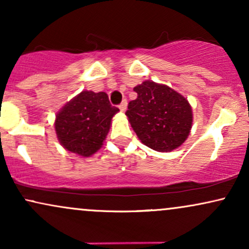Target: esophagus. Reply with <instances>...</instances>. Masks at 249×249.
I'll return each instance as SVG.
<instances>
[{
  "mask_svg": "<svg viewBox=\"0 0 249 249\" xmlns=\"http://www.w3.org/2000/svg\"><path fill=\"white\" fill-rule=\"evenodd\" d=\"M126 107H127V102H126V99H124V101H123L121 104H119V110L125 111V110H126Z\"/></svg>",
  "mask_w": 249,
  "mask_h": 249,
  "instance_id": "1",
  "label": "esophagus"
}]
</instances>
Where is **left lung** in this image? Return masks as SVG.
Returning <instances> with one entry per match:
<instances>
[{
    "instance_id": "8db88e82",
    "label": "left lung",
    "mask_w": 249,
    "mask_h": 249,
    "mask_svg": "<svg viewBox=\"0 0 249 249\" xmlns=\"http://www.w3.org/2000/svg\"><path fill=\"white\" fill-rule=\"evenodd\" d=\"M133 90L138 96L128 103L125 113L142 144L159 152L179 147L192 127L187 99L166 85L150 81Z\"/></svg>"
}]
</instances>
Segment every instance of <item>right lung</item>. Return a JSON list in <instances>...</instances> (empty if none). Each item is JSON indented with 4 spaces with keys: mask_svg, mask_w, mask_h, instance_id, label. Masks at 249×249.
I'll list each match as a JSON object with an SVG mask.
<instances>
[{
    "mask_svg": "<svg viewBox=\"0 0 249 249\" xmlns=\"http://www.w3.org/2000/svg\"><path fill=\"white\" fill-rule=\"evenodd\" d=\"M118 111L105 92L82 91L56 116L57 137L70 152L91 156L101 148Z\"/></svg>",
    "mask_w": 249,
    "mask_h": 249,
    "instance_id": "right-lung-1",
    "label": "right lung"
}]
</instances>
